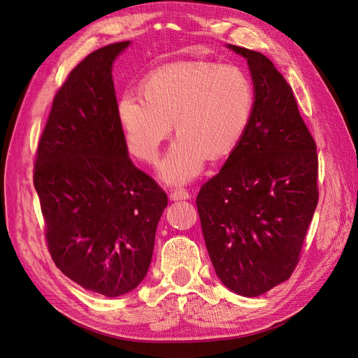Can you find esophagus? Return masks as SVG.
I'll return each mask as SVG.
<instances>
[{"label":"esophagus","mask_w":358,"mask_h":358,"mask_svg":"<svg viewBox=\"0 0 358 358\" xmlns=\"http://www.w3.org/2000/svg\"><path fill=\"white\" fill-rule=\"evenodd\" d=\"M187 199H190V193L184 189H177V190H173L171 193H169V200H173V201L187 200Z\"/></svg>","instance_id":"obj_1"}]
</instances>
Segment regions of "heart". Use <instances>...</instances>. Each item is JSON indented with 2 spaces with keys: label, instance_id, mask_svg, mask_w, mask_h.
Masks as SVG:
<instances>
[{
  "label": "heart",
  "instance_id": "b5f03b06",
  "mask_svg": "<svg viewBox=\"0 0 358 358\" xmlns=\"http://www.w3.org/2000/svg\"><path fill=\"white\" fill-rule=\"evenodd\" d=\"M142 99L123 94L117 119L126 149L145 164H157L162 142L178 134L161 166L171 185L194 180L208 162L231 155L250 126L255 92L236 66L182 62L150 72L141 85Z\"/></svg>",
  "mask_w": 358,
  "mask_h": 358
}]
</instances>
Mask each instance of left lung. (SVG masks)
<instances>
[{
  "label": "left lung",
  "instance_id": "obj_1",
  "mask_svg": "<svg viewBox=\"0 0 358 358\" xmlns=\"http://www.w3.org/2000/svg\"><path fill=\"white\" fill-rule=\"evenodd\" d=\"M247 59L255 92L250 126L196 204L216 275L255 297L286 281L317 204L316 145L293 91L259 52L228 45Z\"/></svg>",
  "mask_w": 358,
  "mask_h": 358
}]
</instances>
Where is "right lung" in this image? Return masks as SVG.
Here are the masks:
<instances>
[{
	"label": "right lung",
	"instance_id": "obj_1",
	"mask_svg": "<svg viewBox=\"0 0 358 358\" xmlns=\"http://www.w3.org/2000/svg\"><path fill=\"white\" fill-rule=\"evenodd\" d=\"M129 45L104 46L71 71L53 99L33 174L56 267L107 297L145 278L168 204L131 164L117 119L111 68Z\"/></svg>",
	"mask_w": 358,
	"mask_h": 358
}]
</instances>
